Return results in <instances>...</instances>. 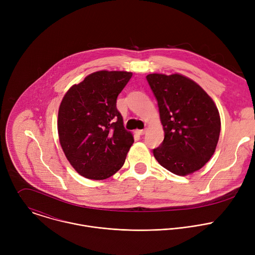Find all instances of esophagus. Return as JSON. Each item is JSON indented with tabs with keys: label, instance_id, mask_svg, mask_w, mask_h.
I'll return each mask as SVG.
<instances>
[{
	"label": "esophagus",
	"instance_id": "esophagus-1",
	"mask_svg": "<svg viewBox=\"0 0 255 255\" xmlns=\"http://www.w3.org/2000/svg\"><path fill=\"white\" fill-rule=\"evenodd\" d=\"M145 132H146V130H145V129H142V130H136V133H137L138 135H143V134H145Z\"/></svg>",
	"mask_w": 255,
	"mask_h": 255
}]
</instances>
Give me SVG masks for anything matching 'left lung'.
<instances>
[{
    "mask_svg": "<svg viewBox=\"0 0 255 255\" xmlns=\"http://www.w3.org/2000/svg\"><path fill=\"white\" fill-rule=\"evenodd\" d=\"M164 139L153 149L158 163L177 175L202 168L215 152L221 130L219 111L194 81L178 74H150Z\"/></svg>",
    "mask_w": 255,
    "mask_h": 255,
    "instance_id": "8db88e82",
    "label": "left lung"
}]
</instances>
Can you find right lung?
I'll return each instance as SVG.
<instances>
[{"instance_id": "add662e5", "label": "right lung", "mask_w": 255, "mask_h": 255, "mask_svg": "<svg viewBox=\"0 0 255 255\" xmlns=\"http://www.w3.org/2000/svg\"><path fill=\"white\" fill-rule=\"evenodd\" d=\"M132 77L128 71L100 70L64 95L57 129L62 150L81 175L105 179L124 164L134 142L117 110V97Z\"/></svg>"}]
</instances>
